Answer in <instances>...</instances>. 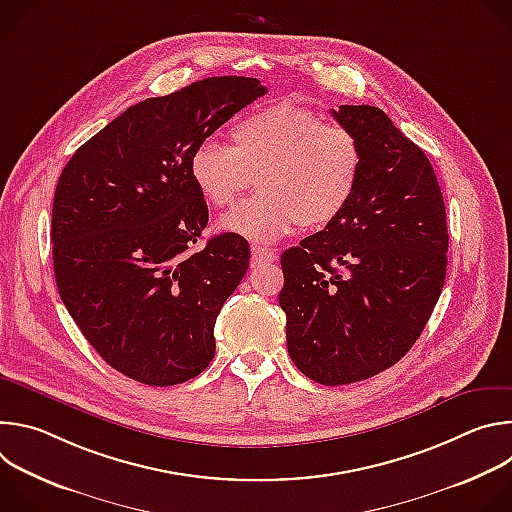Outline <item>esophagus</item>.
<instances>
[{
    "instance_id": "34e87169",
    "label": "esophagus",
    "mask_w": 512,
    "mask_h": 512,
    "mask_svg": "<svg viewBox=\"0 0 512 512\" xmlns=\"http://www.w3.org/2000/svg\"><path fill=\"white\" fill-rule=\"evenodd\" d=\"M251 259H253V265H259V263H271V261H275V253H273L271 249H265V247L253 245V247H251Z\"/></svg>"
}]
</instances>
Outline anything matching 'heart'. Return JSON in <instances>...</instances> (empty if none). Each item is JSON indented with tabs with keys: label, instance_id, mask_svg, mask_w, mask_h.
<instances>
[{
	"label": "heart",
	"instance_id": "heart-1",
	"mask_svg": "<svg viewBox=\"0 0 512 512\" xmlns=\"http://www.w3.org/2000/svg\"><path fill=\"white\" fill-rule=\"evenodd\" d=\"M360 172L354 131L289 101L249 113L233 125L231 145L204 141L188 160L190 180L212 208H231L255 178L259 192L225 216L221 229L257 243L298 223H332L350 204Z\"/></svg>",
	"mask_w": 512,
	"mask_h": 512
}]
</instances>
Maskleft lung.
Segmentation results:
<instances>
[{
  "instance_id": "left-lung-1",
  "label": "left lung",
  "mask_w": 512,
  "mask_h": 512,
  "mask_svg": "<svg viewBox=\"0 0 512 512\" xmlns=\"http://www.w3.org/2000/svg\"><path fill=\"white\" fill-rule=\"evenodd\" d=\"M362 148L350 204L281 255L287 352L308 379L336 387L401 360L421 336L448 265L446 204L421 148L371 105L332 109Z\"/></svg>"
}]
</instances>
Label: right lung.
Segmentation results:
<instances>
[{
  "label": "right lung",
  "instance_id": "obj_1",
  "mask_svg": "<svg viewBox=\"0 0 512 512\" xmlns=\"http://www.w3.org/2000/svg\"><path fill=\"white\" fill-rule=\"evenodd\" d=\"M267 93L257 79L210 77L145 99L93 135L64 166L52 204L60 300L121 375L170 387L214 356V324L249 267V243L216 235L192 251L208 206L190 154Z\"/></svg>",
  "mask_w": 512,
  "mask_h": 512
}]
</instances>
